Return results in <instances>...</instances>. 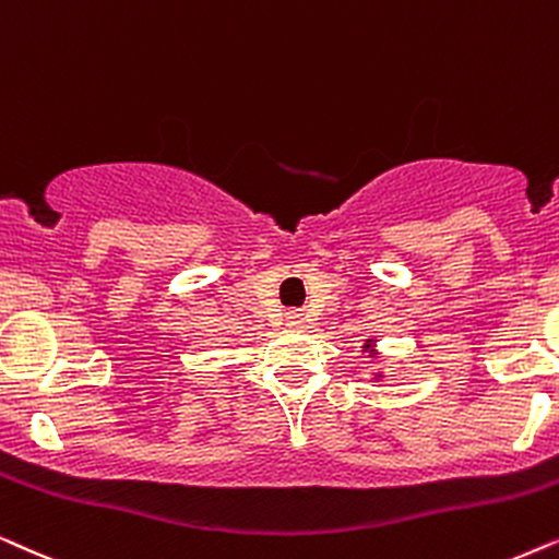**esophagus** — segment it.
Segmentation results:
<instances>
[{
    "instance_id": "obj_1",
    "label": "esophagus",
    "mask_w": 559,
    "mask_h": 559,
    "mask_svg": "<svg viewBox=\"0 0 559 559\" xmlns=\"http://www.w3.org/2000/svg\"><path fill=\"white\" fill-rule=\"evenodd\" d=\"M286 319H288V324H301L304 314H301V311H288Z\"/></svg>"
}]
</instances>
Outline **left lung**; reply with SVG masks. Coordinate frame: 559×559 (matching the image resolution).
Returning a JSON list of instances; mask_svg holds the SVG:
<instances>
[{
    "mask_svg": "<svg viewBox=\"0 0 559 559\" xmlns=\"http://www.w3.org/2000/svg\"><path fill=\"white\" fill-rule=\"evenodd\" d=\"M370 345H373V340H366V345H362V349H370Z\"/></svg>",
    "mask_w": 559,
    "mask_h": 559,
    "instance_id": "1",
    "label": "left lung"
}]
</instances>
